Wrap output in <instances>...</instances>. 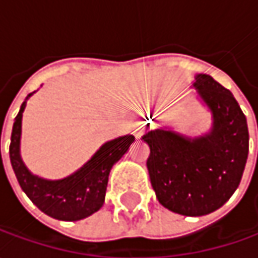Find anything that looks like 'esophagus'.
Returning <instances> with one entry per match:
<instances>
[{"instance_id": "esophagus-1", "label": "esophagus", "mask_w": 258, "mask_h": 258, "mask_svg": "<svg viewBox=\"0 0 258 258\" xmlns=\"http://www.w3.org/2000/svg\"><path fill=\"white\" fill-rule=\"evenodd\" d=\"M142 135V131L141 129H136V136H141Z\"/></svg>"}]
</instances>
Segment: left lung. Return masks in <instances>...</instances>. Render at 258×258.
Returning a JSON list of instances; mask_svg holds the SVG:
<instances>
[{
    "label": "left lung",
    "instance_id": "1",
    "mask_svg": "<svg viewBox=\"0 0 258 258\" xmlns=\"http://www.w3.org/2000/svg\"><path fill=\"white\" fill-rule=\"evenodd\" d=\"M192 89L211 114V127L182 135L169 126L142 136L151 154L146 161L158 201L186 217L214 213L238 188L248 156V127L230 90L211 76L195 75Z\"/></svg>",
    "mask_w": 258,
    "mask_h": 258
}]
</instances>
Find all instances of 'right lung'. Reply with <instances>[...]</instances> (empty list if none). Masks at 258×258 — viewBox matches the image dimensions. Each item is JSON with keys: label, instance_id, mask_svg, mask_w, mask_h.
<instances>
[{"label": "right lung", "instance_id": "add662e5", "mask_svg": "<svg viewBox=\"0 0 258 258\" xmlns=\"http://www.w3.org/2000/svg\"><path fill=\"white\" fill-rule=\"evenodd\" d=\"M34 93L25 97L13 124L10 161L17 181L35 207L48 217L60 221L83 220L103 207L110 169L127 152L135 136L123 135L104 142L83 166L61 179L38 176L27 168L21 158L23 113L27 100Z\"/></svg>", "mask_w": 258, "mask_h": 258}]
</instances>
